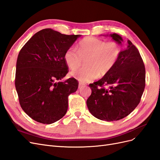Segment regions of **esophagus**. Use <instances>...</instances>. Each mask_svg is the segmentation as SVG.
Segmentation results:
<instances>
[{
	"mask_svg": "<svg viewBox=\"0 0 160 160\" xmlns=\"http://www.w3.org/2000/svg\"><path fill=\"white\" fill-rule=\"evenodd\" d=\"M85 84L84 83H79V88H81L82 86H83Z\"/></svg>",
	"mask_w": 160,
	"mask_h": 160,
	"instance_id": "obj_1",
	"label": "esophagus"
}]
</instances>
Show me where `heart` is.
<instances>
[{"label": "heart", "mask_w": 160, "mask_h": 160, "mask_svg": "<svg viewBox=\"0 0 160 160\" xmlns=\"http://www.w3.org/2000/svg\"><path fill=\"white\" fill-rule=\"evenodd\" d=\"M77 49L73 47L67 49L64 53V60L72 71L78 69L85 60L84 67L71 73L83 83L107 74L117 63L121 53V47L117 42H105L92 37L81 40Z\"/></svg>", "instance_id": "heart-1"}]
</instances>
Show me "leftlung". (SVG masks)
<instances>
[{
    "mask_svg": "<svg viewBox=\"0 0 160 160\" xmlns=\"http://www.w3.org/2000/svg\"><path fill=\"white\" fill-rule=\"evenodd\" d=\"M118 43L122 38L110 35ZM146 86V69L138 49L129 40L117 63L103 78L89 84L87 100L90 113L99 119L113 122L130 114L139 103Z\"/></svg>",
    "mask_w": 160,
    "mask_h": 160,
    "instance_id": "obj_1",
    "label": "left lung"
}]
</instances>
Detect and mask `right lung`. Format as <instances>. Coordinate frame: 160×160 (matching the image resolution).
I'll return each mask as SVG.
<instances>
[{"mask_svg": "<svg viewBox=\"0 0 160 160\" xmlns=\"http://www.w3.org/2000/svg\"><path fill=\"white\" fill-rule=\"evenodd\" d=\"M80 35H67L45 28L35 33L18 53L15 79L19 103L31 118L43 124L61 119L68 109L69 95L78 88L69 72L64 53Z\"/></svg>", "mask_w": 160, "mask_h": 160, "instance_id": "obj_1", "label": "right lung"}]
</instances>
